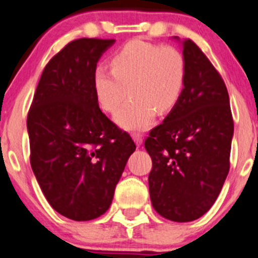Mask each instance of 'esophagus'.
Instances as JSON below:
<instances>
[{"label": "esophagus", "mask_w": 258, "mask_h": 258, "mask_svg": "<svg viewBox=\"0 0 258 258\" xmlns=\"http://www.w3.org/2000/svg\"><path fill=\"white\" fill-rule=\"evenodd\" d=\"M132 137H134V140H135V143H136L137 146H140L141 144H143V135L134 134L132 135Z\"/></svg>", "instance_id": "1"}]
</instances>
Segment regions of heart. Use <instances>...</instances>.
<instances>
[{"label":"heart","mask_w":258,"mask_h":258,"mask_svg":"<svg viewBox=\"0 0 258 258\" xmlns=\"http://www.w3.org/2000/svg\"><path fill=\"white\" fill-rule=\"evenodd\" d=\"M110 67H96L94 91L107 113H114L131 95L115 117L126 130L148 128L156 112L164 114L175 107L183 90L186 63L172 45L132 40L113 54Z\"/></svg>","instance_id":"heart-1"}]
</instances>
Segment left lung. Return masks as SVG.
Here are the masks:
<instances>
[{
  "instance_id": "8db88e82",
  "label": "left lung",
  "mask_w": 258,
  "mask_h": 258,
  "mask_svg": "<svg viewBox=\"0 0 258 258\" xmlns=\"http://www.w3.org/2000/svg\"><path fill=\"white\" fill-rule=\"evenodd\" d=\"M184 88L164 122L145 140L153 168L151 204L163 218L196 220L214 205L230 167L234 131L227 86L191 39L183 42Z\"/></svg>"
}]
</instances>
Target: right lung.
<instances>
[{
    "mask_svg": "<svg viewBox=\"0 0 258 258\" xmlns=\"http://www.w3.org/2000/svg\"><path fill=\"white\" fill-rule=\"evenodd\" d=\"M114 39L80 38L45 64L28 112L30 164L57 213L93 220L112 204L136 145L100 110L94 71Z\"/></svg>",
    "mask_w": 258,
    "mask_h": 258,
    "instance_id": "add662e5",
    "label": "right lung"
}]
</instances>
